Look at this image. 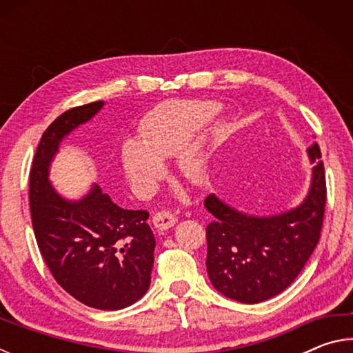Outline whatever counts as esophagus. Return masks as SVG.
<instances>
[{"mask_svg":"<svg viewBox=\"0 0 353 353\" xmlns=\"http://www.w3.org/2000/svg\"><path fill=\"white\" fill-rule=\"evenodd\" d=\"M152 224L157 230H168L176 224V216L168 210H160L152 216Z\"/></svg>","mask_w":353,"mask_h":353,"instance_id":"esophagus-1","label":"esophagus"}]
</instances>
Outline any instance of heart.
Segmentation results:
<instances>
[{
	"instance_id": "1",
	"label": "heart",
	"mask_w": 353,
	"mask_h": 353,
	"mask_svg": "<svg viewBox=\"0 0 353 353\" xmlns=\"http://www.w3.org/2000/svg\"><path fill=\"white\" fill-rule=\"evenodd\" d=\"M218 110V103L202 99L172 101L155 109L143 124L141 143L128 140L121 148V163L130 182L149 185L157 181L162 174L160 160L181 152ZM177 166L191 179H201L207 172V160L196 149L179 155Z\"/></svg>"
}]
</instances>
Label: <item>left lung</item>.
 I'll return each instance as SVG.
<instances>
[{
	"label": "left lung",
	"mask_w": 353,
	"mask_h": 353,
	"mask_svg": "<svg viewBox=\"0 0 353 353\" xmlns=\"http://www.w3.org/2000/svg\"><path fill=\"white\" fill-rule=\"evenodd\" d=\"M312 187L299 207L274 216H250L214 194L205 208L214 219L207 225V272L221 294L243 303L277 296L294 282L318 246L324 221L327 187L318 143L308 148Z\"/></svg>",
	"instance_id": "obj_1"
}]
</instances>
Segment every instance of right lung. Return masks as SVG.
I'll use <instances>...</instances> for the list:
<instances>
[{
  "mask_svg": "<svg viewBox=\"0 0 353 353\" xmlns=\"http://www.w3.org/2000/svg\"><path fill=\"white\" fill-rule=\"evenodd\" d=\"M103 105L73 107L48 126L32 160L29 205L40 254L56 282L88 307L121 310L151 285L155 238L149 213L118 207L97 183L82 199L68 201L48 181L61 141Z\"/></svg>",
  "mask_w": 353,
  "mask_h": 353,
  "instance_id": "add662e5",
  "label": "right lung"
}]
</instances>
